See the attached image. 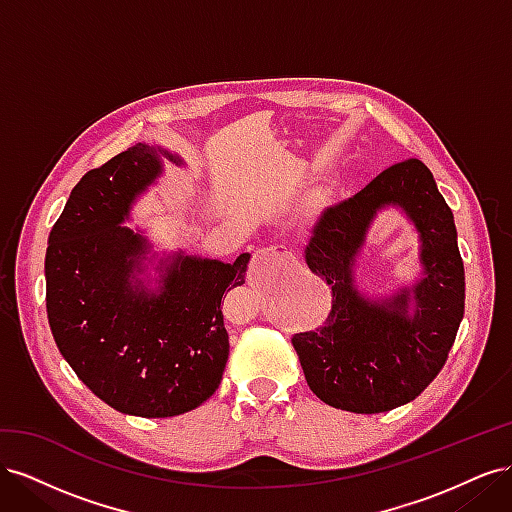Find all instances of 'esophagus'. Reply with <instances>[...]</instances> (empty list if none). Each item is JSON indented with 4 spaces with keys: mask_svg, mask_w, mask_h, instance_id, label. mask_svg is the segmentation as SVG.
Segmentation results:
<instances>
[{
    "mask_svg": "<svg viewBox=\"0 0 512 512\" xmlns=\"http://www.w3.org/2000/svg\"><path fill=\"white\" fill-rule=\"evenodd\" d=\"M288 260V254L280 247H265L256 254V262H262V265H284Z\"/></svg>",
    "mask_w": 512,
    "mask_h": 512,
    "instance_id": "34e87169",
    "label": "esophagus"
}]
</instances>
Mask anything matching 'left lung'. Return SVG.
I'll return each mask as SVG.
<instances>
[{"instance_id":"8db88e82","label":"left lung","mask_w":512,"mask_h":512,"mask_svg":"<svg viewBox=\"0 0 512 512\" xmlns=\"http://www.w3.org/2000/svg\"><path fill=\"white\" fill-rule=\"evenodd\" d=\"M384 206H399L415 224L424 277L391 298L369 300L353 284V260ZM305 262L333 292L322 327L292 337L309 389L324 404L356 414L389 412L421 395L448 359L466 303L453 211L431 170L416 158L393 164L324 209Z\"/></svg>"}]
</instances>
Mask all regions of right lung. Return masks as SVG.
Segmentation results:
<instances>
[{
    "mask_svg": "<svg viewBox=\"0 0 512 512\" xmlns=\"http://www.w3.org/2000/svg\"><path fill=\"white\" fill-rule=\"evenodd\" d=\"M179 156L138 143L74 185L44 258L46 314L61 356L104 404L164 418L198 408L222 382L228 333L222 297L245 282L250 254L235 262L160 260L149 288V241L121 222L134 200Z\"/></svg>",
    "mask_w": 512,
    "mask_h": 512,
    "instance_id": "right-lung-1",
    "label": "right lung"
}]
</instances>
